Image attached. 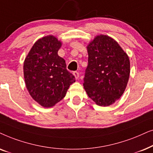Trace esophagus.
<instances>
[{
    "instance_id": "1",
    "label": "esophagus",
    "mask_w": 153,
    "mask_h": 153,
    "mask_svg": "<svg viewBox=\"0 0 153 153\" xmlns=\"http://www.w3.org/2000/svg\"><path fill=\"white\" fill-rule=\"evenodd\" d=\"M73 75L75 76V79H78L79 78V76H80V74H79L78 72H77V71H74V72L73 73Z\"/></svg>"
}]
</instances>
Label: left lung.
I'll return each instance as SVG.
<instances>
[{"label":"left lung","instance_id":"obj_1","mask_svg":"<svg viewBox=\"0 0 153 153\" xmlns=\"http://www.w3.org/2000/svg\"><path fill=\"white\" fill-rule=\"evenodd\" d=\"M88 66L83 86L100 106H108L125 91L130 74L129 56L120 45L105 35L96 36L87 47Z\"/></svg>","mask_w":153,"mask_h":153}]
</instances>
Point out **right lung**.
Returning <instances> with one entry per match:
<instances>
[{"instance_id":"1","label":"right lung","mask_w":153,"mask_h":153,"mask_svg":"<svg viewBox=\"0 0 153 153\" xmlns=\"http://www.w3.org/2000/svg\"><path fill=\"white\" fill-rule=\"evenodd\" d=\"M62 42L53 36L38 40L24 62L26 88L33 99L45 108L54 106L64 98L75 77L58 55Z\"/></svg>"}]
</instances>
